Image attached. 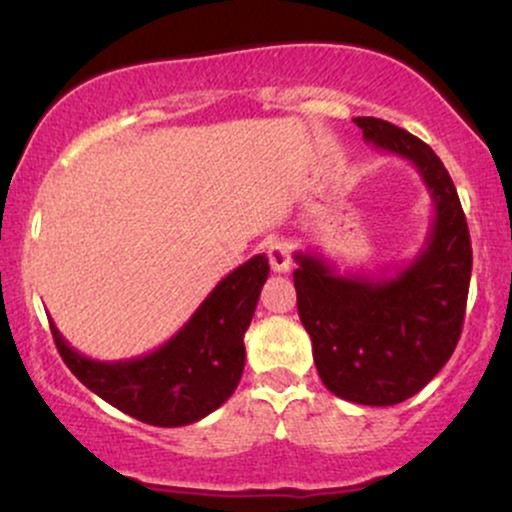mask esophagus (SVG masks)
<instances>
[{
	"label": "esophagus",
	"instance_id": "1",
	"mask_svg": "<svg viewBox=\"0 0 512 512\" xmlns=\"http://www.w3.org/2000/svg\"><path fill=\"white\" fill-rule=\"evenodd\" d=\"M267 257H269V264H272V269L276 274L291 272L293 260H291L289 245H286V243H272V245H269Z\"/></svg>",
	"mask_w": 512,
	"mask_h": 512
}]
</instances>
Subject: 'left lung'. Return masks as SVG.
Wrapping results in <instances>:
<instances>
[{
	"label": "left lung",
	"mask_w": 512,
	"mask_h": 512,
	"mask_svg": "<svg viewBox=\"0 0 512 512\" xmlns=\"http://www.w3.org/2000/svg\"><path fill=\"white\" fill-rule=\"evenodd\" d=\"M363 139L419 170L433 223L414 260L392 274L339 272L317 252H293L298 315L320 380L346 402L390 407L421 390L460 339L472 276L464 211L443 161L419 137L378 117H356Z\"/></svg>",
	"instance_id": "8db88e82"
}]
</instances>
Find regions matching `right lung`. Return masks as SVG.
Here are the masks:
<instances>
[{"label":"right lung","instance_id":"obj_1","mask_svg":"<svg viewBox=\"0 0 512 512\" xmlns=\"http://www.w3.org/2000/svg\"><path fill=\"white\" fill-rule=\"evenodd\" d=\"M267 274V257H250L216 284L166 344L127 361L88 358L52 320L50 330L67 368L115 409L151 426L195 424L236 392L245 368L243 337Z\"/></svg>","mask_w":512,"mask_h":512}]
</instances>
